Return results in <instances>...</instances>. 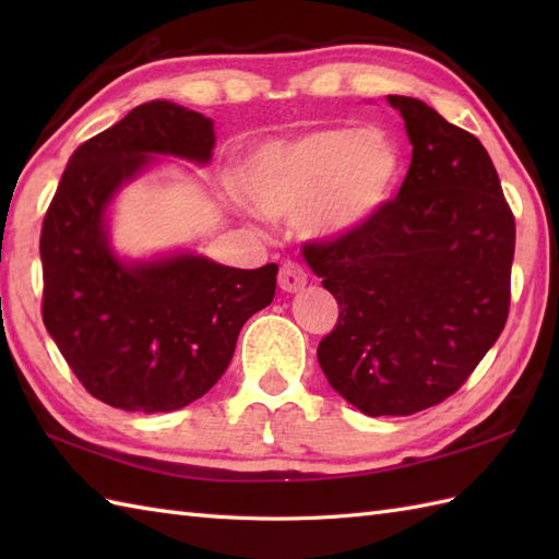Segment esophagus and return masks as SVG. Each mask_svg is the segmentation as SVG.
<instances>
[{"mask_svg": "<svg viewBox=\"0 0 559 559\" xmlns=\"http://www.w3.org/2000/svg\"><path fill=\"white\" fill-rule=\"evenodd\" d=\"M305 283H307V273L300 264H295V261H286V264L281 266V273H278L281 290L298 293L300 288H305Z\"/></svg>", "mask_w": 559, "mask_h": 559, "instance_id": "esophagus-1", "label": "esophagus"}]
</instances>
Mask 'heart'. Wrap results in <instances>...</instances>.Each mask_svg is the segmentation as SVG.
<instances>
[{
  "instance_id": "b5f03b06",
  "label": "heart",
  "mask_w": 559,
  "mask_h": 559,
  "mask_svg": "<svg viewBox=\"0 0 559 559\" xmlns=\"http://www.w3.org/2000/svg\"><path fill=\"white\" fill-rule=\"evenodd\" d=\"M237 177L261 216L295 218L310 240H336L389 204L399 182V151L379 129L322 127L266 141L249 153Z\"/></svg>"
}]
</instances>
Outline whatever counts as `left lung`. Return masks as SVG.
<instances>
[{
    "label": "left lung",
    "mask_w": 559,
    "mask_h": 559,
    "mask_svg": "<svg viewBox=\"0 0 559 559\" xmlns=\"http://www.w3.org/2000/svg\"><path fill=\"white\" fill-rule=\"evenodd\" d=\"M386 100L413 146L399 197L360 230L302 252L341 307L317 360L372 418L437 406L476 370L507 322L516 240L480 141L418 98Z\"/></svg>",
    "instance_id": "obj_1"
}]
</instances>
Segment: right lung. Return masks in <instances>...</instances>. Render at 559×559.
<instances>
[{"label": "right lung", "instance_id": "right-lung-1", "mask_svg": "<svg viewBox=\"0 0 559 559\" xmlns=\"http://www.w3.org/2000/svg\"><path fill=\"white\" fill-rule=\"evenodd\" d=\"M213 120L170 100L139 105L81 144L40 233L43 322L71 372L112 408L168 413L201 399L240 329L276 293V264L233 269L194 252L127 259L110 242L115 197L158 156L206 165Z\"/></svg>", "mask_w": 559, "mask_h": 559}]
</instances>
